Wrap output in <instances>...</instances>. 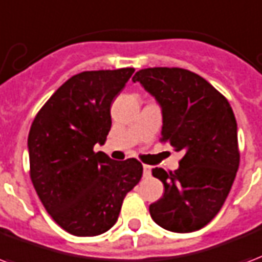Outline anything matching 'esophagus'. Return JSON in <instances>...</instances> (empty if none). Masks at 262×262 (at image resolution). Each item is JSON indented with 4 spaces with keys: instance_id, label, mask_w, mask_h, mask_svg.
<instances>
[{
    "instance_id": "esophagus-1",
    "label": "esophagus",
    "mask_w": 262,
    "mask_h": 262,
    "mask_svg": "<svg viewBox=\"0 0 262 262\" xmlns=\"http://www.w3.org/2000/svg\"><path fill=\"white\" fill-rule=\"evenodd\" d=\"M150 174H152V167L145 164V166H143V177L147 178V177H150Z\"/></svg>"
}]
</instances>
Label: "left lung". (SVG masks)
Segmentation results:
<instances>
[{
  "label": "left lung",
  "instance_id": "left-lung-1",
  "mask_svg": "<svg viewBox=\"0 0 262 262\" xmlns=\"http://www.w3.org/2000/svg\"><path fill=\"white\" fill-rule=\"evenodd\" d=\"M161 107V142L184 153L174 172L153 168L164 194L149 206L167 231H198L221 210L239 168L237 124L227 98L196 73L149 68L135 73Z\"/></svg>",
  "mask_w": 262,
  "mask_h": 262
}]
</instances>
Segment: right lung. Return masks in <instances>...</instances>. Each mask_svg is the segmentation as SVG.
<instances>
[{
    "label": "right lung",
    "mask_w": 262,
    "mask_h": 262,
    "mask_svg": "<svg viewBox=\"0 0 262 262\" xmlns=\"http://www.w3.org/2000/svg\"><path fill=\"white\" fill-rule=\"evenodd\" d=\"M134 72L78 73L59 86L31 124V182L49 215L72 235L109 231L125 194L141 181L138 160L116 161L94 152L112 127L110 105Z\"/></svg>",
    "instance_id": "obj_1"
}]
</instances>
